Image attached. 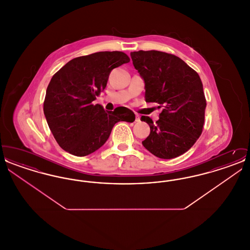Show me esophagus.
Wrapping results in <instances>:
<instances>
[{
  "instance_id": "34e87169",
  "label": "esophagus",
  "mask_w": 250,
  "mask_h": 250,
  "mask_svg": "<svg viewBox=\"0 0 250 250\" xmlns=\"http://www.w3.org/2000/svg\"><path fill=\"white\" fill-rule=\"evenodd\" d=\"M141 119H140V116L139 115H136V119H135V122H140Z\"/></svg>"
}]
</instances>
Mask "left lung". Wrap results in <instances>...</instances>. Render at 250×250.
<instances>
[{
  "instance_id": "obj_1",
  "label": "left lung",
  "mask_w": 250,
  "mask_h": 250,
  "mask_svg": "<svg viewBox=\"0 0 250 250\" xmlns=\"http://www.w3.org/2000/svg\"><path fill=\"white\" fill-rule=\"evenodd\" d=\"M135 68L145 83L146 102L162 107L143 145L153 155L171 159L188 151L202 135L206 99L199 74L173 54L157 50L131 52Z\"/></svg>"
}]
</instances>
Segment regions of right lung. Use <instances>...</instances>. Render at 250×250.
<instances>
[{
  "label": "right lung",
  "instance_id": "1",
  "mask_svg": "<svg viewBox=\"0 0 250 250\" xmlns=\"http://www.w3.org/2000/svg\"><path fill=\"white\" fill-rule=\"evenodd\" d=\"M130 58L122 51H100L77 57L56 72L48 83L44 114L60 147L76 156L94 153L107 142L114 125L135 121L126 107L106 111L94 104L106 88L109 73Z\"/></svg>",
  "mask_w": 250,
  "mask_h": 250
}]
</instances>
